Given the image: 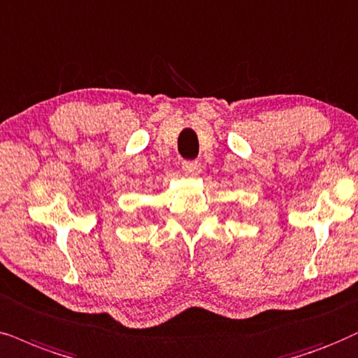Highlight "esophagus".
I'll list each match as a JSON object with an SVG mask.
<instances>
[{"mask_svg": "<svg viewBox=\"0 0 358 358\" xmlns=\"http://www.w3.org/2000/svg\"><path fill=\"white\" fill-rule=\"evenodd\" d=\"M182 169H183L185 173L196 176V175H200V171H201V164H200V162H196V160H194V162H183Z\"/></svg>", "mask_w": 358, "mask_h": 358, "instance_id": "obj_1", "label": "esophagus"}]
</instances>
